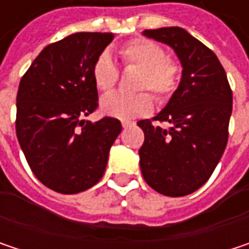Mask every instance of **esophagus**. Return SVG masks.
<instances>
[{"label":"esophagus","mask_w":249,"mask_h":249,"mask_svg":"<svg viewBox=\"0 0 249 249\" xmlns=\"http://www.w3.org/2000/svg\"><path fill=\"white\" fill-rule=\"evenodd\" d=\"M132 125H134V123H132V121H123V126H124V128L132 126Z\"/></svg>","instance_id":"34e87169"}]
</instances>
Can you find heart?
Instances as JSON below:
<instances>
[{"label": "heart", "instance_id": "b5f03b06", "mask_svg": "<svg viewBox=\"0 0 249 249\" xmlns=\"http://www.w3.org/2000/svg\"><path fill=\"white\" fill-rule=\"evenodd\" d=\"M120 56L126 66L140 69L135 80L137 90H151L159 102H166L172 98L178 86L180 68L173 59L166 57L164 50L157 43L147 38H134L121 47ZM90 75L99 92H108L118 80V69L112 57L108 53H102L93 62ZM153 107V98L145 90L131 95L114 92L104 96L99 104L104 115L123 121L148 115Z\"/></svg>", "mask_w": 249, "mask_h": 249}]
</instances>
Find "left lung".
I'll list each match as a JSON object with an SVG mask.
<instances>
[{
	"mask_svg": "<svg viewBox=\"0 0 249 249\" xmlns=\"http://www.w3.org/2000/svg\"><path fill=\"white\" fill-rule=\"evenodd\" d=\"M142 36L173 49L181 77L167 105L137 124L144 131L140 167L144 180L166 196H186L202 187L218 166L228 142L232 90L216 54L180 27L144 30Z\"/></svg>",
	"mask_w": 249,
	"mask_h": 249,
	"instance_id": "1",
	"label": "left lung"
}]
</instances>
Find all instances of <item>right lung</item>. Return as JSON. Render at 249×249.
Segmentation results:
<instances>
[{
    "instance_id": "right-lung-1",
    "label": "right lung",
    "mask_w": 249,
    "mask_h": 249,
    "mask_svg": "<svg viewBox=\"0 0 249 249\" xmlns=\"http://www.w3.org/2000/svg\"><path fill=\"white\" fill-rule=\"evenodd\" d=\"M112 40V33L71 34L44 47L20 82L17 138L34 176L54 192L95 186L123 129L109 117L83 120L98 107L92 65Z\"/></svg>"
}]
</instances>
